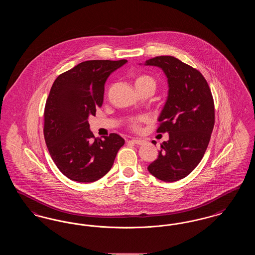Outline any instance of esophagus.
<instances>
[{"mask_svg": "<svg viewBox=\"0 0 255 255\" xmlns=\"http://www.w3.org/2000/svg\"><path fill=\"white\" fill-rule=\"evenodd\" d=\"M131 141L133 142L134 144H137V145H142L145 143V140L142 139V138H132Z\"/></svg>", "mask_w": 255, "mask_h": 255, "instance_id": "1", "label": "esophagus"}]
</instances>
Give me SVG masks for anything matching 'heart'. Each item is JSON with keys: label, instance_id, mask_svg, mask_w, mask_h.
I'll list each match as a JSON object with an SVG mask.
<instances>
[{"label": "heart", "instance_id": "b5f03b06", "mask_svg": "<svg viewBox=\"0 0 255 255\" xmlns=\"http://www.w3.org/2000/svg\"><path fill=\"white\" fill-rule=\"evenodd\" d=\"M134 84H135L136 88L137 87H142V86H152L155 89H156V85H157L156 84V80L152 76H150L148 74H139V75H137L135 80H134ZM142 121H143L142 118L133 119V120L130 121L129 126H130V128L132 130L136 131V130L139 129V124H140V122H142Z\"/></svg>", "mask_w": 255, "mask_h": 255}]
</instances>
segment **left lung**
<instances>
[{
	"instance_id": "8db88e82",
	"label": "left lung",
	"mask_w": 255,
	"mask_h": 255,
	"mask_svg": "<svg viewBox=\"0 0 255 255\" xmlns=\"http://www.w3.org/2000/svg\"><path fill=\"white\" fill-rule=\"evenodd\" d=\"M145 65L161 68L169 84L157 129L169 133V140L162 142L148 171L162 182H176L189 175L206 153L215 123L214 100L204 75L182 61L164 55Z\"/></svg>"
}]
</instances>
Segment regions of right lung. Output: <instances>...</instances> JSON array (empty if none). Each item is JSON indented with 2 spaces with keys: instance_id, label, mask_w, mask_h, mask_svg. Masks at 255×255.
I'll return each instance as SVG.
<instances>
[{
  "instance_id": "1",
  "label": "right lung",
  "mask_w": 255,
  "mask_h": 255,
  "mask_svg": "<svg viewBox=\"0 0 255 255\" xmlns=\"http://www.w3.org/2000/svg\"><path fill=\"white\" fill-rule=\"evenodd\" d=\"M126 62L85 61L61 73L51 86L44 111V137L52 160L70 180H99L124 145L118 133L96 138L88 118L102 106L108 76Z\"/></svg>"
}]
</instances>
